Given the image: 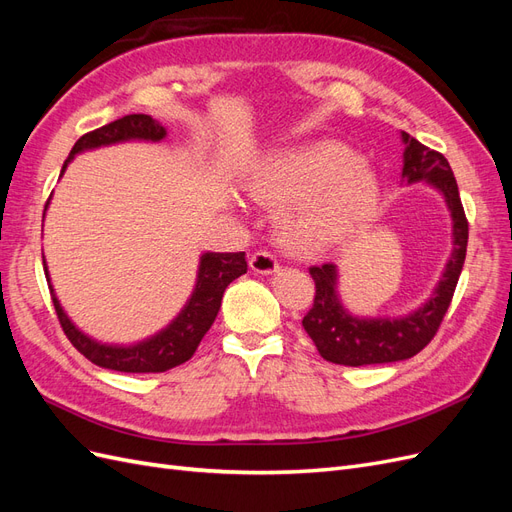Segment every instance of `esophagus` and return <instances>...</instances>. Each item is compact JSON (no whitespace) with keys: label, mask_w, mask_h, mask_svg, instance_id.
Listing matches in <instances>:
<instances>
[{"label":"esophagus","mask_w":512,"mask_h":512,"mask_svg":"<svg viewBox=\"0 0 512 512\" xmlns=\"http://www.w3.org/2000/svg\"><path fill=\"white\" fill-rule=\"evenodd\" d=\"M250 267H252L254 273L273 275V273L280 271V262H277V258L269 252H256L250 258Z\"/></svg>","instance_id":"obj_1"}]
</instances>
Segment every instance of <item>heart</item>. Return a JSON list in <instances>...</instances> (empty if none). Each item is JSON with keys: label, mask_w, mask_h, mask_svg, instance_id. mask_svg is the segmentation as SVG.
Returning <instances> with one entry per match:
<instances>
[{"label": "heart", "mask_w": 512, "mask_h": 512, "mask_svg": "<svg viewBox=\"0 0 512 512\" xmlns=\"http://www.w3.org/2000/svg\"><path fill=\"white\" fill-rule=\"evenodd\" d=\"M247 192L280 207V239L297 256L346 245L367 228L380 203L376 170L329 138L267 153L254 164Z\"/></svg>", "instance_id": "heart-1"}]
</instances>
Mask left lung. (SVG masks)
I'll list each match as a JSON object with an SVG mask.
<instances>
[{"mask_svg": "<svg viewBox=\"0 0 512 512\" xmlns=\"http://www.w3.org/2000/svg\"><path fill=\"white\" fill-rule=\"evenodd\" d=\"M401 143H404L401 183L412 185L423 181L440 192L451 213L453 250L433 292L404 316H356L339 297L337 265L327 262L309 269L316 282V299L303 318V327L314 339L322 359L329 363L363 367L410 359L436 335L459 282L468 247V220L461 207L451 164L442 153L418 143L408 132H401Z\"/></svg>", "mask_w": 512, "mask_h": 512, "instance_id": "left-lung-1", "label": "left lung"}]
</instances>
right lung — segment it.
Listing matches in <instances>:
<instances>
[{
	"mask_svg": "<svg viewBox=\"0 0 512 512\" xmlns=\"http://www.w3.org/2000/svg\"><path fill=\"white\" fill-rule=\"evenodd\" d=\"M164 138H166V128L151 115H126L113 123H108V126H102L94 132L81 136L79 141L74 143L68 160L64 162V166H61L59 177H64L68 164L74 160V156H79L83 151L130 143V141L160 143ZM49 205H51V198L46 200L42 222ZM42 265L46 273V282H49V288H51V297H53L57 318L61 322V329H64V333L68 335L72 346L91 363H96L104 369L126 371V374H156V371L173 369L188 361L196 352L200 339H203L205 333L211 329L215 316H218L224 290L228 288V284L235 282L243 273H247L245 252L200 254L196 284L190 299L185 301L181 312L170 320L162 331L153 333L151 337L141 339V342H134V344H104L91 335L83 333L70 320L66 309L61 307L57 299L44 256H42Z\"/></svg>",
	"mask_w": 512,
	"mask_h": 512,
	"instance_id": "1",
	"label": "right lung"
}]
</instances>
